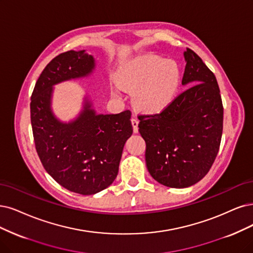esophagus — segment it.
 Masks as SVG:
<instances>
[{"label":"esophagus","mask_w":253,"mask_h":253,"mask_svg":"<svg viewBox=\"0 0 253 253\" xmlns=\"http://www.w3.org/2000/svg\"><path fill=\"white\" fill-rule=\"evenodd\" d=\"M131 124L133 127V132L137 133L138 132V120L136 118L131 119Z\"/></svg>","instance_id":"1"}]
</instances>
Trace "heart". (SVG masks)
Returning <instances> with one entry per match:
<instances>
[{
    "label": "heart",
    "mask_w": 253,
    "mask_h": 253,
    "mask_svg": "<svg viewBox=\"0 0 253 253\" xmlns=\"http://www.w3.org/2000/svg\"><path fill=\"white\" fill-rule=\"evenodd\" d=\"M179 78V68L174 60L151 57L137 62L131 73L120 77L118 84L125 91H136L133 102L138 110L155 114L171 102Z\"/></svg>",
    "instance_id": "obj_1"
}]
</instances>
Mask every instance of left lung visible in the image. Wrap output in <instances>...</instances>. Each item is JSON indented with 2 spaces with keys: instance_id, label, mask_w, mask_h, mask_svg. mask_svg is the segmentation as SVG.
I'll return each instance as SVG.
<instances>
[{
  "instance_id": "left-lung-1",
  "label": "left lung",
  "mask_w": 253,
  "mask_h": 253,
  "mask_svg": "<svg viewBox=\"0 0 253 253\" xmlns=\"http://www.w3.org/2000/svg\"><path fill=\"white\" fill-rule=\"evenodd\" d=\"M182 85H191L162 112L138 116L146 142V165L169 188H188L207 175L216 160L223 130V105L213 73L191 49L183 53Z\"/></svg>"
}]
</instances>
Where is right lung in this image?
I'll return each mask as SVG.
<instances>
[{
    "instance_id": "add662e5",
    "label": "right lung",
    "mask_w": 253,
    "mask_h": 253,
    "mask_svg": "<svg viewBox=\"0 0 253 253\" xmlns=\"http://www.w3.org/2000/svg\"><path fill=\"white\" fill-rule=\"evenodd\" d=\"M95 67L85 50L59 54L36 81L30 103L35 148L44 170L63 188L81 195L99 193L114 182L124 145L133 132L130 110L98 115L87 98L74 121L63 123L54 116L53 85L87 77Z\"/></svg>"
}]
</instances>
